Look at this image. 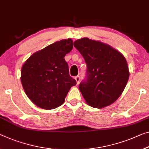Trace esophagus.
Masks as SVG:
<instances>
[{
  "instance_id": "esophagus-1",
  "label": "esophagus",
  "mask_w": 149,
  "mask_h": 149,
  "mask_svg": "<svg viewBox=\"0 0 149 149\" xmlns=\"http://www.w3.org/2000/svg\"><path fill=\"white\" fill-rule=\"evenodd\" d=\"M74 79L76 80V81H77V84H78L79 83V82H80V77L79 76H77V77H74Z\"/></svg>"
}]
</instances>
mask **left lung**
I'll use <instances>...</instances> for the list:
<instances>
[{"label":"left lung","mask_w":149,"mask_h":149,"mask_svg":"<svg viewBox=\"0 0 149 149\" xmlns=\"http://www.w3.org/2000/svg\"><path fill=\"white\" fill-rule=\"evenodd\" d=\"M87 66L79 90L86 103L103 108L118 99L129 77V67L120 52L100 41L82 38L74 42Z\"/></svg>","instance_id":"8db88e82"}]
</instances>
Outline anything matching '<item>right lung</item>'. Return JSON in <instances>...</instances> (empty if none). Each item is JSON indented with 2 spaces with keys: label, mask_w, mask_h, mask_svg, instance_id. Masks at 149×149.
Here are the masks:
<instances>
[{
  "label": "right lung",
  "mask_w": 149,
  "mask_h": 149,
  "mask_svg": "<svg viewBox=\"0 0 149 149\" xmlns=\"http://www.w3.org/2000/svg\"><path fill=\"white\" fill-rule=\"evenodd\" d=\"M73 48L70 38L54 42L32 54L21 69L22 85L29 99L41 109L63 104L77 81L69 75L65 56Z\"/></svg>",
  "instance_id": "1"
}]
</instances>
